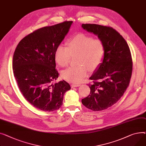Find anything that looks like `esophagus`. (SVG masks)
<instances>
[{
	"label": "esophagus",
	"mask_w": 146,
	"mask_h": 146,
	"mask_svg": "<svg viewBox=\"0 0 146 146\" xmlns=\"http://www.w3.org/2000/svg\"><path fill=\"white\" fill-rule=\"evenodd\" d=\"M80 84H72L71 85V88H74V87H78L80 86Z\"/></svg>",
	"instance_id": "obj_1"
}]
</instances>
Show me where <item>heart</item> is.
<instances>
[{"label": "heart", "mask_w": 146, "mask_h": 146, "mask_svg": "<svg viewBox=\"0 0 146 146\" xmlns=\"http://www.w3.org/2000/svg\"><path fill=\"white\" fill-rule=\"evenodd\" d=\"M68 48L60 45L55 52L56 62L61 67L69 64L71 56L78 55L77 66L69 68L61 73L62 78L72 83L81 82L88 75V69L94 71L103 61L106 53L104 41L100 38L81 33L67 42Z\"/></svg>", "instance_id": "obj_1"}]
</instances>
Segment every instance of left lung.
Returning <instances> with one entry per match:
<instances>
[{"mask_svg":"<svg viewBox=\"0 0 146 146\" xmlns=\"http://www.w3.org/2000/svg\"><path fill=\"white\" fill-rule=\"evenodd\" d=\"M82 27L97 35L106 46L102 62L90 78V94L82 100L87 108L102 111L115 104L126 91L133 71L131 54L125 40L113 28L90 23Z\"/></svg>","mask_w":146,"mask_h":146,"instance_id":"left-lung-1","label":"left lung"}]
</instances>
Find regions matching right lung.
Returning a JSON list of instances; mask_svg holds the SVG:
<instances>
[{"instance_id":"1","label":"right lung","mask_w":146,"mask_h":146,"mask_svg":"<svg viewBox=\"0 0 146 146\" xmlns=\"http://www.w3.org/2000/svg\"><path fill=\"white\" fill-rule=\"evenodd\" d=\"M72 23L65 21L37 29L23 38L14 52L12 67L18 87L24 98L42 111L59 109L64 94L71 89L64 80L51 82L59 75L55 69V50Z\"/></svg>"}]
</instances>
